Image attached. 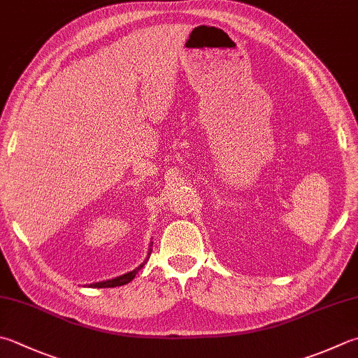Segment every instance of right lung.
Masks as SVG:
<instances>
[{
  "mask_svg": "<svg viewBox=\"0 0 358 358\" xmlns=\"http://www.w3.org/2000/svg\"><path fill=\"white\" fill-rule=\"evenodd\" d=\"M151 246H152V241H151ZM151 251H152L151 248L148 249V257L145 259V262H143V263H140V265H138L136 269H132V271L126 273V274H123V275H118V278L109 279V280L95 282V284H90L89 287H93V288H113V287H121V285H126V284H129V282H131L134 278H136V274L140 271V269L143 268V265H145V263L148 262V259H150Z\"/></svg>",
  "mask_w": 358,
  "mask_h": 358,
  "instance_id": "right-lung-1",
  "label": "right lung"
}]
</instances>
